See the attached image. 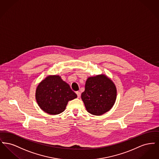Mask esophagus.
<instances>
[{"mask_svg":"<svg viewBox=\"0 0 159 159\" xmlns=\"http://www.w3.org/2000/svg\"><path fill=\"white\" fill-rule=\"evenodd\" d=\"M76 94H77V97L78 98H80V95H81V93H80V92H76Z\"/></svg>","mask_w":159,"mask_h":159,"instance_id":"esophagus-1","label":"esophagus"}]
</instances>
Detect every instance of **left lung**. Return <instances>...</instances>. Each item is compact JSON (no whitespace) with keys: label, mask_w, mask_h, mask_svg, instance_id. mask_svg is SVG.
<instances>
[{"label":"left lung","mask_w":159,"mask_h":159,"mask_svg":"<svg viewBox=\"0 0 159 159\" xmlns=\"http://www.w3.org/2000/svg\"><path fill=\"white\" fill-rule=\"evenodd\" d=\"M116 97L114 83L104 75L88 78L85 89L81 95L88 112L95 116L108 111L114 106Z\"/></svg>","instance_id":"left-lung-1"}]
</instances>
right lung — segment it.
Returning a JSON list of instances; mask_svg holds the SVG:
<instances>
[{
  "instance_id": "obj_1",
  "label": "right lung",
  "mask_w": 159,
  "mask_h": 159,
  "mask_svg": "<svg viewBox=\"0 0 159 159\" xmlns=\"http://www.w3.org/2000/svg\"><path fill=\"white\" fill-rule=\"evenodd\" d=\"M77 98L68 83L58 75L47 76L38 84L36 99L40 108L46 113L56 115L63 112L69 101Z\"/></svg>"
}]
</instances>
